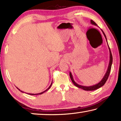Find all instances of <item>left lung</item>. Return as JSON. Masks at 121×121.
Returning <instances> with one entry per match:
<instances>
[{
    "mask_svg": "<svg viewBox=\"0 0 121 121\" xmlns=\"http://www.w3.org/2000/svg\"><path fill=\"white\" fill-rule=\"evenodd\" d=\"M91 23L92 24H93V25H95V26H97V24H96L95 22H94L93 20H91ZM102 33H103L104 36H105V37L106 38V42H107V38H106V36L105 35V33H104V31L102 30ZM108 48H109V54H110V60H109V65H108V68H107V71H106V73H105V75H104V77L102 78V79L101 80V81L99 83H98V84L95 85H94L92 86H82V85H79L77 83H76L74 81L73 79V75L71 74V72L69 73V75H70V77L71 78V80L72 81V82L73 83V84H74L76 86H77L78 87L80 88V89H83L84 90H85V91H93V90H97L98 89H99L100 87H102V86H103L104 84H105V83L106 82V81H107V79L108 77H109V73L110 72V70H111V68H112V53H111V51H110V49L109 47V45H108Z\"/></svg>",
    "mask_w": 121,
    "mask_h": 121,
    "instance_id": "1",
    "label": "left lung"
}]
</instances>
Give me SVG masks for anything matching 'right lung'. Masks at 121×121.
I'll list each match as a JSON object with an SVG mask.
<instances>
[{
  "label": "right lung",
  "instance_id": "add662e5",
  "mask_svg": "<svg viewBox=\"0 0 121 121\" xmlns=\"http://www.w3.org/2000/svg\"><path fill=\"white\" fill-rule=\"evenodd\" d=\"M52 83H51V85H50V86L48 87V89H47L45 91H43V92H41V93H37V94H32V93H26V94H28V95H42V94H43V93H44L45 92H46V91H48V90H49L50 89V87H51V85H52ZM17 89H18V90H19L21 92H23L22 91H21V90H20L19 89H18V88L17 87Z\"/></svg>",
  "mask_w": 121,
  "mask_h": 121
}]
</instances>
